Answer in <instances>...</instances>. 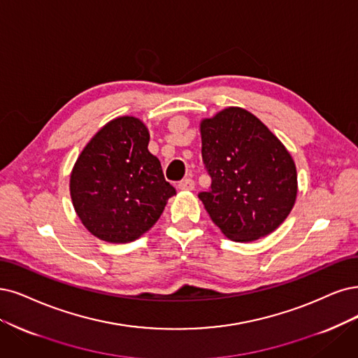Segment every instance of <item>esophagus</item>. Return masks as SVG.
Returning a JSON list of instances; mask_svg holds the SVG:
<instances>
[{
    "label": "esophagus",
    "instance_id": "esophagus-1",
    "mask_svg": "<svg viewBox=\"0 0 358 358\" xmlns=\"http://www.w3.org/2000/svg\"><path fill=\"white\" fill-rule=\"evenodd\" d=\"M180 190H193L194 189V181L192 178H184L178 182Z\"/></svg>",
    "mask_w": 358,
    "mask_h": 358
}]
</instances>
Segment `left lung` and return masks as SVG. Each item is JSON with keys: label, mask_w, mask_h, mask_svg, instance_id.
Listing matches in <instances>:
<instances>
[{"label": "left lung", "mask_w": 358, "mask_h": 358, "mask_svg": "<svg viewBox=\"0 0 358 358\" xmlns=\"http://www.w3.org/2000/svg\"><path fill=\"white\" fill-rule=\"evenodd\" d=\"M202 159L210 176L199 199L215 226L234 242L273 233L292 210L296 166L282 141L242 108L201 122Z\"/></svg>", "instance_id": "8db88e82"}]
</instances>
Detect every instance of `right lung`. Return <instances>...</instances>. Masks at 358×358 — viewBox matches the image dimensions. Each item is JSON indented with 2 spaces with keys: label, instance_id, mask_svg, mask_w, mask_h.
Listing matches in <instances>:
<instances>
[{
  "label": "right lung",
  "instance_id": "right-lung-1",
  "mask_svg": "<svg viewBox=\"0 0 358 358\" xmlns=\"http://www.w3.org/2000/svg\"><path fill=\"white\" fill-rule=\"evenodd\" d=\"M138 117L106 124L78 156L71 197L85 229L109 243H128L149 231L176 189L165 180Z\"/></svg>",
  "mask_w": 358,
  "mask_h": 358
}]
</instances>
